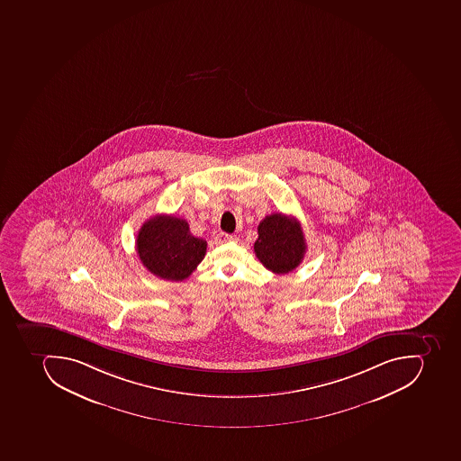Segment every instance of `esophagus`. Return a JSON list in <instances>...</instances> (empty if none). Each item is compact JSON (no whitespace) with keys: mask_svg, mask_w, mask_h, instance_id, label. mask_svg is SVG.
<instances>
[{"mask_svg":"<svg viewBox=\"0 0 461 461\" xmlns=\"http://www.w3.org/2000/svg\"><path fill=\"white\" fill-rule=\"evenodd\" d=\"M217 242H220V244H222V242H230V241H236L237 237L232 236V234H225V232H220L219 236H217Z\"/></svg>","mask_w":461,"mask_h":461,"instance_id":"34e87169","label":"esophagus"}]
</instances>
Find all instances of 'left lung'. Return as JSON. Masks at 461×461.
I'll return each instance as SVG.
<instances>
[{
  "label": "left lung",
  "mask_w": 461,
  "mask_h": 461,
  "mask_svg": "<svg viewBox=\"0 0 461 461\" xmlns=\"http://www.w3.org/2000/svg\"><path fill=\"white\" fill-rule=\"evenodd\" d=\"M305 244L302 225L294 217L274 212L258 224L254 253L267 270L288 274L304 258Z\"/></svg>",
  "instance_id": "obj_1"
}]
</instances>
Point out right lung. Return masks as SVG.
Instances as JSON below:
<instances>
[{
    "label": "right lung",
    "instance_id": "right-lung-1",
    "mask_svg": "<svg viewBox=\"0 0 461 461\" xmlns=\"http://www.w3.org/2000/svg\"><path fill=\"white\" fill-rule=\"evenodd\" d=\"M135 247L142 266L168 281L185 280L207 251L205 240L193 236L185 220L167 214L154 215L142 224Z\"/></svg>",
    "mask_w": 461,
    "mask_h": 461
}]
</instances>
